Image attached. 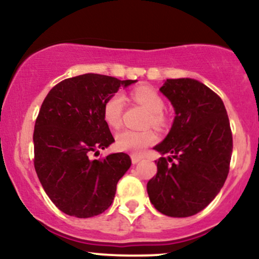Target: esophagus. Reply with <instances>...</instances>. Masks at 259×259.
<instances>
[{
	"label": "esophagus",
	"instance_id": "34e87169",
	"mask_svg": "<svg viewBox=\"0 0 259 259\" xmlns=\"http://www.w3.org/2000/svg\"><path fill=\"white\" fill-rule=\"evenodd\" d=\"M140 160H142V157L136 156V154H133V156H132V162H133V164H136V163H139Z\"/></svg>",
	"mask_w": 259,
	"mask_h": 259
}]
</instances>
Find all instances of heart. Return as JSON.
<instances>
[{
    "mask_svg": "<svg viewBox=\"0 0 259 259\" xmlns=\"http://www.w3.org/2000/svg\"><path fill=\"white\" fill-rule=\"evenodd\" d=\"M134 101L140 103L150 112V121L152 125H160L163 123V108L164 102L156 90L150 86H138L132 91ZM124 96L119 92L113 94L106 100L103 105V118L106 123L112 127H118L121 123V114L124 109ZM157 141L156 133L152 130H121L117 134L115 144L121 151L133 154H141L145 150Z\"/></svg>",
    "mask_w": 259,
    "mask_h": 259,
    "instance_id": "obj_1",
    "label": "heart"
}]
</instances>
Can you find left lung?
<instances>
[{
    "instance_id": "8db88e82",
    "label": "left lung",
    "mask_w": 259,
    "mask_h": 259,
    "mask_svg": "<svg viewBox=\"0 0 259 259\" xmlns=\"http://www.w3.org/2000/svg\"><path fill=\"white\" fill-rule=\"evenodd\" d=\"M159 90L173 105L175 118L154 150L171 157L158 159L147 194L158 212L185 218L206 208L224 185L233 134L224 103L208 86L190 78L167 79Z\"/></svg>"
}]
</instances>
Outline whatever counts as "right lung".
Instances as JSON below:
<instances>
[{"label": "right lung", "mask_w": 259, "mask_h": 259, "mask_svg": "<svg viewBox=\"0 0 259 259\" xmlns=\"http://www.w3.org/2000/svg\"><path fill=\"white\" fill-rule=\"evenodd\" d=\"M135 81L82 74L58 82L44 100L32 138L34 165L45 192L65 214L90 218L114 200L132 159L123 152L99 159L91 154L114 142L103 118L106 100Z\"/></svg>", "instance_id": "obj_1"}]
</instances>
